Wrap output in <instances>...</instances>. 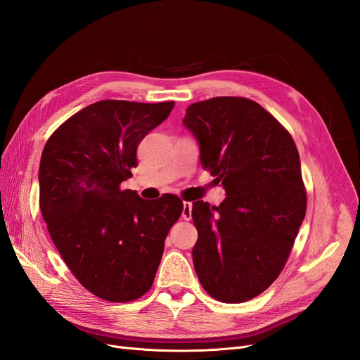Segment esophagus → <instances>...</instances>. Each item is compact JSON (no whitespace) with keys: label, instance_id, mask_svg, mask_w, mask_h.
Segmentation results:
<instances>
[{"label":"esophagus","instance_id":"obj_1","mask_svg":"<svg viewBox=\"0 0 360 360\" xmlns=\"http://www.w3.org/2000/svg\"><path fill=\"white\" fill-rule=\"evenodd\" d=\"M181 217H183L184 221H191L192 219V204L191 202H183Z\"/></svg>","mask_w":360,"mask_h":360}]
</instances>
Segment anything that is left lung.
I'll list each match as a JSON object with an SVG mask.
<instances>
[{
	"label": "left lung",
	"instance_id": "1",
	"mask_svg": "<svg viewBox=\"0 0 360 360\" xmlns=\"http://www.w3.org/2000/svg\"><path fill=\"white\" fill-rule=\"evenodd\" d=\"M183 124L226 193L219 207L192 202L195 271L216 300L254 299L284 269L307 213L297 147L274 115L245 97L192 103Z\"/></svg>",
	"mask_w": 360,
	"mask_h": 360
}]
</instances>
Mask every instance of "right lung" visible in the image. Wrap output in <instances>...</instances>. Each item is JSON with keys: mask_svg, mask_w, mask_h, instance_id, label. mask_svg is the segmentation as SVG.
<instances>
[{"mask_svg": "<svg viewBox=\"0 0 360 360\" xmlns=\"http://www.w3.org/2000/svg\"><path fill=\"white\" fill-rule=\"evenodd\" d=\"M172 108L96 102L64 122L43 148L41 216L75 278L103 300L130 302L150 290L169 228L181 214L176 195L148 201L120 188L138 165L139 143Z\"/></svg>", "mask_w": 360, "mask_h": 360, "instance_id": "obj_1", "label": "right lung"}]
</instances>
